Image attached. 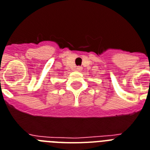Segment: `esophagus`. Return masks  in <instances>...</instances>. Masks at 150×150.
Instances as JSON below:
<instances>
[{
  "mask_svg": "<svg viewBox=\"0 0 150 150\" xmlns=\"http://www.w3.org/2000/svg\"><path fill=\"white\" fill-rule=\"evenodd\" d=\"M76 70H77V71H80L81 70V67H77Z\"/></svg>",
  "mask_w": 150,
  "mask_h": 150,
  "instance_id": "obj_1",
  "label": "esophagus"
}]
</instances>
